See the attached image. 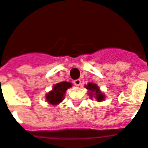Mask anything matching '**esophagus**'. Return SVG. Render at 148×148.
<instances>
[{"instance_id":"1","label":"esophagus","mask_w":148,"mask_h":148,"mask_svg":"<svg viewBox=\"0 0 148 148\" xmlns=\"http://www.w3.org/2000/svg\"><path fill=\"white\" fill-rule=\"evenodd\" d=\"M80 84H81V80H80V79H77V80H74V84L75 86H80Z\"/></svg>"}]
</instances>
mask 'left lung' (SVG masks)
<instances>
[{"label": "left lung", "mask_w": 148, "mask_h": 148, "mask_svg": "<svg viewBox=\"0 0 148 148\" xmlns=\"http://www.w3.org/2000/svg\"><path fill=\"white\" fill-rule=\"evenodd\" d=\"M85 87L89 90V95L90 98L95 97L97 100V101H104L105 99V95L101 92L99 89V87L96 84H93V83H89L87 85L85 86Z\"/></svg>", "instance_id": "obj_1"}]
</instances>
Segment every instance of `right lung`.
<instances>
[{
    "instance_id": "right-lung-1",
    "label": "right lung",
    "mask_w": 148,
    "mask_h": 148,
    "mask_svg": "<svg viewBox=\"0 0 148 148\" xmlns=\"http://www.w3.org/2000/svg\"><path fill=\"white\" fill-rule=\"evenodd\" d=\"M72 86L71 83L69 82H61L53 86V90H51L46 95L47 102L53 105H57L62 101L64 98V94L68 88Z\"/></svg>"
}]
</instances>
